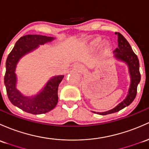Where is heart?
I'll use <instances>...</instances> for the list:
<instances>
[{"instance_id":"1","label":"heart","mask_w":149,"mask_h":149,"mask_svg":"<svg viewBox=\"0 0 149 149\" xmlns=\"http://www.w3.org/2000/svg\"><path fill=\"white\" fill-rule=\"evenodd\" d=\"M102 40L99 38V39H97L95 41H94V45H100L102 44Z\"/></svg>"}]
</instances>
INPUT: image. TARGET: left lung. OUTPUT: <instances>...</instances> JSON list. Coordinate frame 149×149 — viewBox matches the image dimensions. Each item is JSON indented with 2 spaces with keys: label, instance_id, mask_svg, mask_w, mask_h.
Returning <instances> with one entry per match:
<instances>
[{
  "label": "left lung",
  "instance_id": "obj_1",
  "mask_svg": "<svg viewBox=\"0 0 149 149\" xmlns=\"http://www.w3.org/2000/svg\"><path fill=\"white\" fill-rule=\"evenodd\" d=\"M115 35L117 36L118 38V47L116 48L113 53L114 57L116 60L122 61L127 65L129 68V72L131 77V84L129 87L128 94L126 98L121 102H120L117 106L109 111L104 112H95L98 114L107 115L109 113L117 112L126 107L130 105L133 101L135 99L137 94V86L141 80V74L139 72V61L136 55L134 52L133 49L124 38L121 33H115Z\"/></svg>",
  "mask_w": 149,
  "mask_h": 149
}]
</instances>
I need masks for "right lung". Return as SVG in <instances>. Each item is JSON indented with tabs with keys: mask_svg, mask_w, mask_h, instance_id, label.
Listing matches in <instances>:
<instances>
[{
	"mask_svg": "<svg viewBox=\"0 0 149 149\" xmlns=\"http://www.w3.org/2000/svg\"><path fill=\"white\" fill-rule=\"evenodd\" d=\"M55 39L52 37L40 35H27L17 41L7 57L4 83L9 100L25 112L33 114L45 113L53 109L58 102V86L64 75L52 77L38 94L31 97L24 96L16 88L17 77L15 69L20 59L26 54L38 48L40 45L49 42Z\"/></svg>",
	"mask_w": 149,
	"mask_h": 149,
	"instance_id": "1",
	"label": "right lung"
}]
</instances>
